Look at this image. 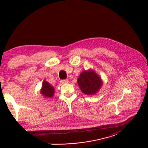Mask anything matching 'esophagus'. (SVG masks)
Instances as JSON below:
<instances>
[{"label":"esophagus","instance_id":"esophagus-1","mask_svg":"<svg viewBox=\"0 0 148 148\" xmlns=\"http://www.w3.org/2000/svg\"><path fill=\"white\" fill-rule=\"evenodd\" d=\"M68 82H69V80H68V79H64V80H60V83L64 84H67V83H68Z\"/></svg>","mask_w":148,"mask_h":148}]
</instances>
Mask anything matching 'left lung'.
Listing matches in <instances>:
<instances>
[{
	"label": "left lung",
	"instance_id": "1",
	"mask_svg": "<svg viewBox=\"0 0 148 148\" xmlns=\"http://www.w3.org/2000/svg\"><path fill=\"white\" fill-rule=\"evenodd\" d=\"M81 91L86 95H93L102 85L101 77L93 70L89 69L82 72L77 79Z\"/></svg>",
	"mask_w": 148,
	"mask_h": 148
}]
</instances>
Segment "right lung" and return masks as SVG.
Segmentation results:
<instances>
[{
    "label": "right lung",
    "mask_w": 148,
    "mask_h": 148,
    "mask_svg": "<svg viewBox=\"0 0 148 148\" xmlns=\"http://www.w3.org/2000/svg\"><path fill=\"white\" fill-rule=\"evenodd\" d=\"M40 92L44 97H52L54 94V88L47 82L44 80Z\"/></svg>",
    "instance_id": "obj_1"
}]
</instances>
